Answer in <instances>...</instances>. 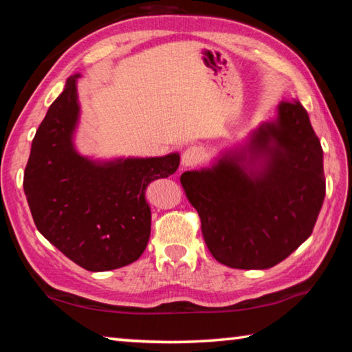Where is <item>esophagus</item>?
<instances>
[{"label": "esophagus", "instance_id": "obj_1", "mask_svg": "<svg viewBox=\"0 0 352 352\" xmlns=\"http://www.w3.org/2000/svg\"><path fill=\"white\" fill-rule=\"evenodd\" d=\"M205 157L204 148L199 146H189L183 151L182 153V164L183 168H192V166H197L201 160Z\"/></svg>", "mask_w": 352, "mask_h": 352}]
</instances>
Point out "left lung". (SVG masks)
I'll list each match as a JSON object with an SVG mask.
<instances>
[{
	"label": "left lung",
	"instance_id": "left-lung-1",
	"mask_svg": "<svg viewBox=\"0 0 352 352\" xmlns=\"http://www.w3.org/2000/svg\"><path fill=\"white\" fill-rule=\"evenodd\" d=\"M247 151L248 162L263 160L261 170H245ZM180 182L214 259L233 269H270L312 234L326 194L323 148L305 107L285 100L245 152L184 172Z\"/></svg>",
	"mask_w": 352,
	"mask_h": 352
}]
</instances>
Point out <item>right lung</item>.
Masks as SVG:
<instances>
[{
	"label": "right lung",
	"mask_w": 352,
	"mask_h": 352,
	"mask_svg": "<svg viewBox=\"0 0 352 352\" xmlns=\"http://www.w3.org/2000/svg\"><path fill=\"white\" fill-rule=\"evenodd\" d=\"M51 104L34 136L23 188L37 230L82 269L115 270L140 258L151 236L148 183L174 174L177 153L96 164L74 151L76 79Z\"/></svg>",
	"instance_id": "obj_1"
}]
</instances>
